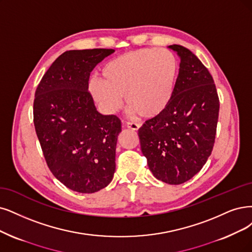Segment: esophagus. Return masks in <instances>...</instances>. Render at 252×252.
I'll return each instance as SVG.
<instances>
[{"instance_id":"1","label":"esophagus","mask_w":252,"mask_h":252,"mask_svg":"<svg viewBox=\"0 0 252 252\" xmlns=\"http://www.w3.org/2000/svg\"><path fill=\"white\" fill-rule=\"evenodd\" d=\"M126 126H127L128 128L133 129V131H138V129L140 128L141 125H140V124H137V123H133V121H127V123H126Z\"/></svg>"}]
</instances>
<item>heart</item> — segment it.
Instances as JSON below:
<instances>
[{"mask_svg":"<svg viewBox=\"0 0 252 252\" xmlns=\"http://www.w3.org/2000/svg\"><path fill=\"white\" fill-rule=\"evenodd\" d=\"M178 72L174 55L165 49H140L108 61L101 79L89 82L92 96L109 112L116 111L125 95L132 113L153 118L171 99Z\"/></svg>","mask_w":252,"mask_h":252,"instance_id":"b5f03b06","label":"heart"}]
</instances>
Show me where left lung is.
Instances as JSON below:
<instances>
[{"instance_id":"8db88e82","label":"left lung","mask_w":252,"mask_h":252,"mask_svg":"<svg viewBox=\"0 0 252 252\" xmlns=\"http://www.w3.org/2000/svg\"><path fill=\"white\" fill-rule=\"evenodd\" d=\"M169 48L181 57L171 99L138 135L155 178L180 185L199 172L211 156L220 104L212 74L201 61L183 45Z\"/></svg>"}]
</instances>
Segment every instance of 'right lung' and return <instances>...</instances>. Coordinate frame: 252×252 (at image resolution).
I'll use <instances>...</instances> for the list:
<instances>
[{
    "label": "right lung",
    "mask_w": 252,
    "mask_h": 252,
    "mask_svg": "<svg viewBox=\"0 0 252 252\" xmlns=\"http://www.w3.org/2000/svg\"><path fill=\"white\" fill-rule=\"evenodd\" d=\"M113 52H64L35 91L34 126L45 162L56 179L79 193L107 187L115 172L120 119L98 113L88 90L90 72Z\"/></svg>",
    "instance_id": "add662e5"
}]
</instances>
